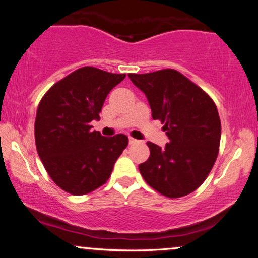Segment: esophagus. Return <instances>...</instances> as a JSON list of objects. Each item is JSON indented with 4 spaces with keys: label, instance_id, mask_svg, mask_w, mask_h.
Returning <instances> with one entry per match:
<instances>
[{
    "label": "esophagus",
    "instance_id": "obj_1",
    "mask_svg": "<svg viewBox=\"0 0 258 258\" xmlns=\"http://www.w3.org/2000/svg\"><path fill=\"white\" fill-rule=\"evenodd\" d=\"M139 142V140L133 139V137H129V145H135V143Z\"/></svg>",
    "mask_w": 258,
    "mask_h": 258
}]
</instances>
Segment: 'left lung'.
I'll return each instance as SVG.
<instances>
[{
    "instance_id": "left-lung-1",
    "label": "left lung",
    "mask_w": 258,
    "mask_h": 258,
    "mask_svg": "<svg viewBox=\"0 0 258 258\" xmlns=\"http://www.w3.org/2000/svg\"><path fill=\"white\" fill-rule=\"evenodd\" d=\"M128 77L145 93L152 117L160 119L169 142L147 143L150 156L139 166L150 187L168 198L196 190L218 155L220 119L213 100L199 86L172 69Z\"/></svg>"
}]
</instances>
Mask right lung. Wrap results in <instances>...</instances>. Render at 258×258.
<instances>
[{
  "instance_id": "1",
  "label": "right lung",
  "mask_w": 258,
  "mask_h": 258,
  "mask_svg": "<svg viewBox=\"0 0 258 258\" xmlns=\"http://www.w3.org/2000/svg\"><path fill=\"white\" fill-rule=\"evenodd\" d=\"M125 78L85 66L60 80L42 97L35 118L38 154L53 181L83 196L104 185L128 137L92 130L109 92Z\"/></svg>"
}]
</instances>
